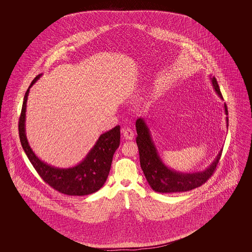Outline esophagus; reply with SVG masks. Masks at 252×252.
<instances>
[{
    "mask_svg": "<svg viewBox=\"0 0 252 252\" xmlns=\"http://www.w3.org/2000/svg\"><path fill=\"white\" fill-rule=\"evenodd\" d=\"M123 137L125 140H132L134 138V133L132 131L131 129L129 128H126V129H123Z\"/></svg>",
    "mask_w": 252,
    "mask_h": 252,
    "instance_id": "1",
    "label": "esophagus"
}]
</instances>
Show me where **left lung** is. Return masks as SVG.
Segmentation results:
<instances>
[{
	"label": "left lung",
	"mask_w": 252,
	"mask_h": 252,
	"mask_svg": "<svg viewBox=\"0 0 252 252\" xmlns=\"http://www.w3.org/2000/svg\"><path fill=\"white\" fill-rule=\"evenodd\" d=\"M210 79L216 94L223 100L216 77L210 76ZM224 108L225 114L228 115V108L226 104H224ZM226 123L228 127V117H226ZM136 130L138 134L136 143L139 148L141 167L148 184L155 192H186L201 186L213 175L222 153L221 149L214 161L205 170L192 173H183L168 167L163 162L153 141L150 128L144 118L137 119Z\"/></svg>",
	"instance_id": "obj_1"
}]
</instances>
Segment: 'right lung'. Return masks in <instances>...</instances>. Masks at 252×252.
<instances>
[{
  "label": "right lung",
  "mask_w": 252,
  "mask_h": 252,
  "mask_svg": "<svg viewBox=\"0 0 252 252\" xmlns=\"http://www.w3.org/2000/svg\"><path fill=\"white\" fill-rule=\"evenodd\" d=\"M41 75L42 73L38 74L32 81L24 95L19 122V135L24 152L41 179L57 191L68 195L78 196L97 192L108 179L112 158L120 145V126H116L112 129L101 134L89 153L74 166L56 167L41 160L32 150L25 131L28 94L32 86Z\"/></svg>",
  "instance_id": "obj_1"
}]
</instances>
